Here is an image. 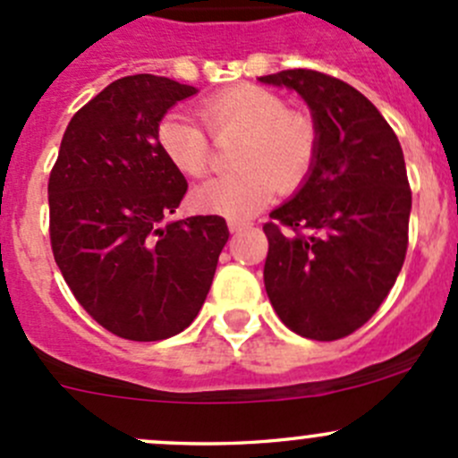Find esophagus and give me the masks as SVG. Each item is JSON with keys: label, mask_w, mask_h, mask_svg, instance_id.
Masks as SVG:
<instances>
[{"label": "esophagus", "mask_w": 458, "mask_h": 458, "mask_svg": "<svg viewBox=\"0 0 458 458\" xmlns=\"http://www.w3.org/2000/svg\"><path fill=\"white\" fill-rule=\"evenodd\" d=\"M248 224H243V221H234V219H230L228 221V230L230 233H239V230H243L246 228Z\"/></svg>", "instance_id": "obj_1"}]
</instances>
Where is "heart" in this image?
<instances>
[{"label":"heart","instance_id":"obj_1","mask_svg":"<svg viewBox=\"0 0 458 458\" xmlns=\"http://www.w3.org/2000/svg\"><path fill=\"white\" fill-rule=\"evenodd\" d=\"M204 126L186 114L170 113L157 126L165 159L188 177L208 173L219 143L242 140L234 168L242 173L210 179L192 191L191 203L206 215L242 221L257 215L275 197L299 191L317 161L315 122L290 110L288 101L261 86H233L199 104Z\"/></svg>","mask_w":458,"mask_h":458}]
</instances>
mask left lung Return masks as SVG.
<instances>
[{"mask_svg": "<svg viewBox=\"0 0 458 458\" xmlns=\"http://www.w3.org/2000/svg\"><path fill=\"white\" fill-rule=\"evenodd\" d=\"M261 81L294 88L318 132L308 182L263 224L266 293L297 335L344 339L378 310L405 261L412 192L403 150L372 101L336 77L293 68Z\"/></svg>", "mask_w": 458, "mask_h": 458, "instance_id": "obj_1", "label": "left lung"}]
</instances>
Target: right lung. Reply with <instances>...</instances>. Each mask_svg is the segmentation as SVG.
<instances>
[{
	"label": "right lung",
	"instance_id": "right-lung-1",
	"mask_svg": "<svg viewBox=\"0 0 458 458\" xmlns=\"http://www.w3.org/2000/svg\"><path fill=\"white\" fill-rule=\"evenodd\" d=\"M197 88L128 75L81 106L48 179L50 248L81 308L113 335L161 341L199 315L230 233L224 216L164 224L188 191L157 143Z\"/></svg>",
	"mask_w": 458,
	"mask_h": 458
}]
</instances>
